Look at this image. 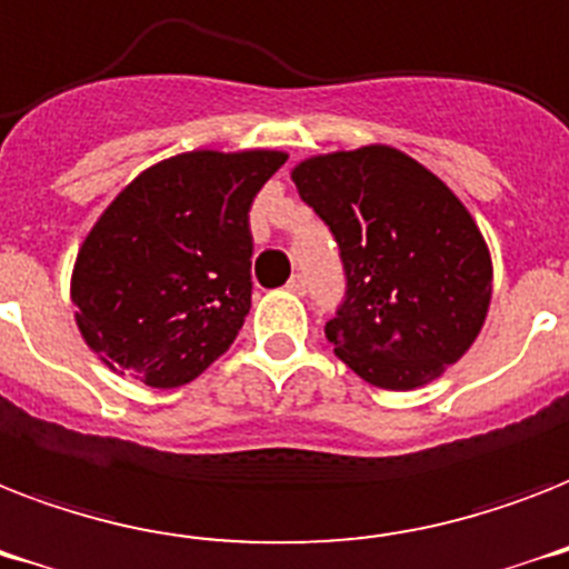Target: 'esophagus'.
<instances>
[{"label":"esophagus","mask_w":569,"mask_h":569,"mask_svg":"<svg viewBox=\"0 0 569 569\" xmlns=\"http://www.w3.org/2000/svg\"><path fill=\"white\" fill-rule=\"evenodd\" d=\"M288 290H290V293H297V297H306L308 281L302 279V276H293V279L288 281Z\"/></svg>","instance_id":"1"}]
</instances>
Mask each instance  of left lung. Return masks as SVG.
<instances>
[{"instance_id":"8db88e82","label":"left lung","mask_w":569,"mask_h":569,"mask_svg":"<svg viewBox=\"0 0 569 569\" xmlns=\"http://www.w3.org/2000/svg\"><path fill=\"white\" fill-rule=\"evenodd\" d=\"M340 249L347 297L326 322L363 381L413 390L472 347L490 306L488 243L461 199L406 152L361 147L293 167Z\"/></svg>"}]
</instances>
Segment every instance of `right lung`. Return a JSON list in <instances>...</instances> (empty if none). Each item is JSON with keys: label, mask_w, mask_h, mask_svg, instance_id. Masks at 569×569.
<instances>
[{"label": "right lung", "mask_w": 569, "mask_h": 569, "mask_svg": "<svg viewBox=\"0 0 569 569\" xmlns=\"http://www.w3.org/2000/svg\"><path fill=\"white\" fill-rule=\"evenodd\" d=\"M284 152H184L149 167L90 229L76 322L111 370L179 388L234 343L252 306L249 208Z\"/></svg>", "instance_id": "add662e5"}]
</instances>
